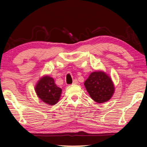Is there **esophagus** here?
<instances>
[{"label": "esophagus", "instance_id": "esophagus-1", "mask_svg": "<svg viewBox=\"0 0 147 147\" xmlns=\"http://www.w3.org/2000/svg\"><path fill=\"white\" fill-rule=\"evenodd\" d=\"M78 84V80H74L73 84Z\"/></svg>", "mask_w": 147, "mask_h": 147}]
</instances>
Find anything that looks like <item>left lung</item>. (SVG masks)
I'll return each mask as SVG.
<instances>
[{"label":"left lung","mask_w":147,"mask_h":147,"mask_svg":"<svg viewBox=\"0 0 147 147\" xmlns=\"http://www.w3.org/2000/svg\"><path fill=\"white\" fill-rule=\"evenodd\" d=\"M84 85L91 98L99 104L110 100L115 92L111 78L103 71L91 73Z\"/></svg>","instance_id":"8db88e82"}]
</instances>
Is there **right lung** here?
I'll use <instances>...</instances> for the list:
<instances>
[{
	"label": "right lung",
	"mask_w": 147,
	"mask_h": 147,
	"mask_svg": "<svg viewBox=\"0 0 147 147\" xmlns=\"http://www.w3.org/2000/svg\"><path fill=\"white\" fill-rule=\"evenodd\" d=\"M35 91L38 98L43 102L53 106L59 101L62 90L56 85L52 77L46 75L41 77L37 82Z\"/></svg>",
	"instance_id": "1"
}]
</instances>
